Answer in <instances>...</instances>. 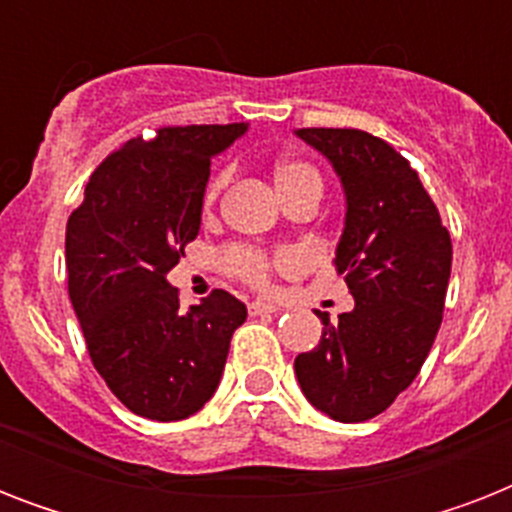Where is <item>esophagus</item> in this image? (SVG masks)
Wrapping results in <instances>:
<instances>
[{
    "label": "esophagus",
    "instance_id": "obj_1",
    "mask_svg": "<svg viewBox=\"0 0 512 512\" xmlns=\"http://www.w3.org/2000/svg\"><path fill=\"white\" fill-rule=\"evenodd\" d=\"M276 311H279V305L276 303H265V300L249 303V313H252V316H265V313H276Z\"/></svg>",
    "mask_w": 512,
    "mask_h": 512
}]
</instances>
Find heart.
<instances>
[{"instance_id": "1", "label": "heart", "mask_w": 512, "mask_h": 512, "mask_svg": "<svg viewBox=\"0 0 512 512\" xmlns=\"http://www.w3.org/2000/svg\"><path fill=\"white\" fill-rule=\"evenodd\" d=\"M273 180H276V188H279L281 199L287 193L297 191V188H305V185H319L321 188V175L316 167H311L308 162H300V159H281L276 167H273ZM225 185V172L215 175L209 180L207 191H204V201L212 204V201L220 196ZM295 255L292 252H284L279 255V263H292ZM225 265L233 276H239L241 281H247L252 287H265L271 281V268L273 260L268 255H263L260 249L252 247H233L225 252Z\"/></svg>"}]
</instances>
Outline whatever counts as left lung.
<instances>
[{
    "mask_svg": "<svg viewBox=\"0 0 512 512\" xmlns=\"http://www.w3.org/2000/svg\"><path fill=\"white\" fill-rule=\"evenodd\" d=\"M345 188L335 268L356 308L324 324L319 345L295 358L305 398L337 422H364L412 385L444 319L452 239L420 175L364 130L305 127Z\"/></svg>",
    "mask_w": 512,
    "mask_h": 512,
    "instance_id": "left-lung-1",
    "label": "left lung"
}]
</instances>
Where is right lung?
<instances>
[{"label":"right lung","mask_w":512,"mask_h":512,"mask_svg":"<svg viewBox=\"0 0 512 512\" xmlns=\"http://www.w3.org/2000/svg\"><path fill=\"white\" fill-rule=\"evenodd\" d=\"M247 124L159 127L90 175L66 225L68 297L98 374L130 412L175 422L207 404L247 308L215 289L188 313L167 273L199 236L209 164Z\"/></svg>","instance_id":"obj_1"}]
</instances>
